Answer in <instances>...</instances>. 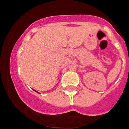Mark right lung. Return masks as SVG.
Here are the masks:
<instances>
[{
	"instance_id": "add662e5",
	"label": "right lung",
	"mask_w": 129,
	"mask_h": 129,
	"mask_svg": "<svg viewBox=\"0 0 129 129\" xmlns=\"http://www.w3.org/2000/svg\"><path fill=\"white\" fill-rule=\"evenodd\" d=\"M35 92H37L36 90H35ZM38 93H39V92H38Z\"/></svg>"
}]
</instances>
